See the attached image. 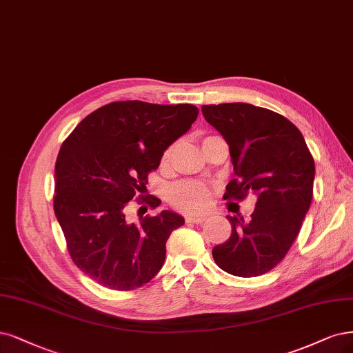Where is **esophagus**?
Masks as SVG:
<instances>
[{
	"mask_svg": "<svg viewBox=\"0 0 353 353\" xmlns=\"http://www.w3.org/2000/svg\"><path fill=\"white\" fill-rule=\"evenodd\" d=\"M204 221H205V216H194V214L185 216L187 223H203Z\"/></svg>",
	"mask_w": 353,
	"mask_h": 353,
	"instance_id": "obj_1",
	"label": "esophagus"
}]
</instances>
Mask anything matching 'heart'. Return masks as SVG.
Returning <instances> with one entry per match:
<instances>
[{
  "instance_id": "b5f03b06",
  "label": "heart",
  "mask_w": 353,
  "mask_h": 353,
  "mask_svg": "<svg viewBox=\"0 0 353 353\" xmlns=\"http://www.w3.org/2000/svg\"><path fill=\"white\" fill-rule=\"evenodd\" d=\"M172 148L168 149L163 154V161H169L172 156ZM212 200V192L201 182L185 181L179 182L175 187L169 190V201L176 209L188 213H200L209 208Z\"/></svg>"
}]
</instances>
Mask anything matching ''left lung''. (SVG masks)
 Wrapping results in <instances>:
<instances>
[{"label": "left lung", "instance_id": "8db88e82", "mask_svg": "<svg viewBox=\"0 0 353 353\" xmlns=\"http://www.w3.org/2000/svg\"><path fill=\"white\" fill-rule=\"evenodd\" d=\"M201 112L229 145L234 179L223 199L257 197L248 221L226 216L232 234L213 248V259L229 274H264L299 234L312 200L314 159L301 131L270 109L236 102L203 105Z\"/></svg>", "mask_w": 353, "mask_h": 353}]
</instances>
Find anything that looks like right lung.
Instances as JSON below:
<instances>
[{"mask_svg": "<svg viewBox=\"0 0 353 353\" xmlns=\"http://www.w3.org/2000/svg\"><path fill=\"white\" fill-rule=\"evenodd\" d=\"M197 115L190 103L112 102L84 118L61 145L54 210L72 261L94 282L131 290L162 269L166 241L184 217L162 210L134 223L127 203L143 192L149 172ZM143 201L161 204L153 196Z\"/></svg>", "mask_w": 353, "mask_h": 353, "instance_id": "obj_1", "label": "right lung"}]
</instances>
